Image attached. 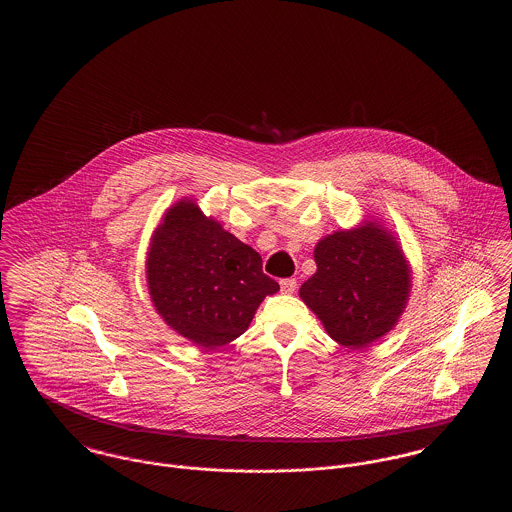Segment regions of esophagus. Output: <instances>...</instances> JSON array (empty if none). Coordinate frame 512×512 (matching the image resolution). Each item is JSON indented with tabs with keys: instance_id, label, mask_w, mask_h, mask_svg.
Returning <instances> with one entry per match:
<instances>
[{
	"instance_id": "1",
	"label": "esophagus",
	"mask_w": 512,
	"mask_h": 512,
	"mask_svg": "<svg viewBox=\"0 0 512 512\" xmlns=\"http://www.w3.org/2000/svg\"><path fill=\"white\" fill-rule=\"evenodd\" d=\"M280 288L284 293H293L297 288V282H295V278H284V280H280Z\"/></svg>"
}]
</instances>
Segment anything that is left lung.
Instances as JSON below:
<instances>
[{
    "instance_id": "8db88e82",
    "label": "left lung",
    "mask_w": 512,
    "mask_h": 512,
    "mask_svg": "<svg viewBox=\"0 0 512 512\" xmlns=\"http://www.w3.org/2000/svg\"><path fill=\"white\" fill-rule=\"evenodd\" d=\"M317 272L299 297L334 341L363 349L386 336L407 307L411 267L378 220L334 232L315 247Z\"/></svg>"
}]
</instances>
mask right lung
I'll return each instance as SVG.
<instances>
[{
  "mask_svg": "<svg viewBox=\"0 0 512 512\" xmlns=\"http://www.w3.org/2000/svg\"><path fill=\"white\" fill-rule=\"evenodd\" d=\"M146 268L155 311L205 349L242 336L261 301L280 290L263 272L261 255L188 197L165 211L151 236Z\"/></svg>",
  "mask_w": 512,
  "mask_h": 512,
  "instance_id": "right-lung-1",
  "label": "right lung"
}]
</instances>
